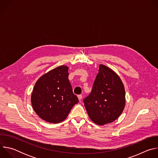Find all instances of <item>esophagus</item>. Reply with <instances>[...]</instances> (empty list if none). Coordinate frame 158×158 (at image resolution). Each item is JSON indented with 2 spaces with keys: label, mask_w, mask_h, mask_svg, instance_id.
Instances as JSON below:
<instances>
[{
  "label": "esophagus",
  "mask_w": 158,
  "mask_h": 158,
  "mask_svg": "<svg viewBox=\"0 0 158 158\" xmlns=\"http://www.w3.org/2000/svg\"><path fill=\"white\" fill-rule=\"evenodd\" d=\"M77 97H78V99H79V101H81V100L82 99V96L81 94L78 95V96H77Z\"/></svg>",
  "instance_id": "34e87169"
}]
</instances>
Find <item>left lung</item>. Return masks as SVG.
Returning a JSON list of instances; mask_svg holds the SVG:
<instances>
[{
  "label": "left lung",
  "mask_w": 158,
  "mask_h": 158,
  "mask_svg": "<svg viewBox=\"0 0 158 158\" xmlns=\"http://www.w3.org/2000/svg\"><path fill=\"white\" fill-rule=\"evenodd\" d=\"M89 117L104 125L117 119L125 106L124 85L116 73L100 64L91 93L83 100Z\"/></svg>",
  "instance_id": "8db88e82"
}]
</instances>
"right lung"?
<instances>
[{
	"label": "right lung",
	"instance_id": "add662e5",
	"mask_svg": "<svg viewBox=\"0 0 158 158\" xmlns=\"http://www.w3.org/2000/svg\"><path fill=\"white\" fill-rule=\"evenodd\" d=\"M68 67L60 65L41 76L31 96L32 107L43 120L59 123L68 116L79 99L69 81Z\"/></svg>",
	"mask_w": 158,
	"mask_h": 158
}]
</instances>
